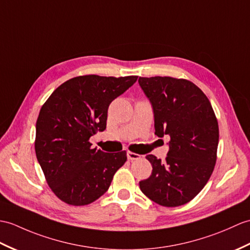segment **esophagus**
Instances as JSON below:
<instances>
[{"mask_svg": "<svg viewBox=\"0 0 250 250\" xmlns=\"http://www.w3.org/2000/svg\"><path fill=\"white\" fill-rule=\"evenodd\" d=\"M126 156L127 159L131 160V161H134V160H138L139 158H141V155L137 154V153H134L132 151H126Z\"/></svg>", "mask_w": 250, "mask_h": 250, "instance_id": "esophagus-1", "label": "esophagus"}]
</instances>
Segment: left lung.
<instances>
[{
  "mask_svg": "<svg viewBox=\"0 0 250 250\" xmlns=\"http://www.w3.org/2000/svg\"><path fill=\"white\" fill-rule=\"evenodd\" d=\"M154 115L155 135L170 136L162 162L153 154L151 176L139 182L149 199L163 207H179L199 194L216 163L218 124L207 96L188 80L139 78Z\"/></svg>",
  "mask_w": 250,
  "mask_h": 250,
  "instance_id": "1",
  "label": "left lung"
}]
</instances>
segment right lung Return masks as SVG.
Returning a JSON list of instances; mask_svg holds the SVG:
<instances>
[{"mask_svg": "<svg viewBox=\"0 0 250 250\" xmlns=\"http://www.w3.org/2000/svg\"><path fill=\"white\" fill-rule=\"evenodd\" d=\"M136 80V75L73 78L57 87L40 109L35 151L49 187L66 204L97 200L125 163V151L92 149L89 138L106 129L109 104Z\"/></svg>", "mask_w": 250, "mask_h": 250, "instance_id": "obj_1", "label": "right lung"}]
</instances>
